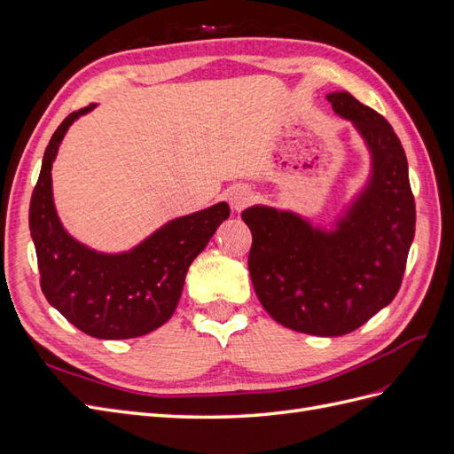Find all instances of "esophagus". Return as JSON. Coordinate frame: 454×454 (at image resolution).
<instances>
[{
	"mask_svg": "<svg viewBox=\"0 0 454 454\" xmlns=\"http://www.w3.org/2000/svg\"><path fill=\"white\" fill-rule=\"evenodd\" d=\"M229 204H231V208L232 210H237V212H240V210H244L246 206H248L252 200H254V193H252V189L250 187H246V185H237V187H232L231 191H229Z\"/></svg>",
	"mask_w": 454,
	"mask_h": 454,
	"instance_id": "esophagus-1",
	"label": "esophagus"
}]
</instances>
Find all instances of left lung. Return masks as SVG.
I'll list each match as a JSON object with an SVG mask.
<instances>
[{
    "instance_id": "1",
    "label": "left lung",
    "mask_w": 454,
    "mask_h": 454,
    "mask_svg": "<svg viewBox=\"0 0 454 454\" xmlns=\"http://www.w3.org/2000/svg\"><path fill=\"white\" fill-rule=\"evenodd\" d=\"M350 119L373 159L364 193L335 231L314 229L294 212L252 206L248 269L261 305L294 332L339 337L364 325L400 290L415 237L407 157L390 122L348 92L325 96Z\"/></svg>"
}]
</instances>
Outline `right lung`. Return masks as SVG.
Instances as JSON below:
<instances>
[{"label":"right lung","instance_id":"right-lung-1","mask_svg":"<svg viewBox=\"0 0 454 454\" xmlns=\"http://www.w3.org/2000/svg\"><path fill=\"white\" fill-rule=\"evenodd\" d=\"M92 107L67 115L45 149L30 200L39 282L49 303L83 333L96 339L142 337L170 320L189 265L231 210L219 202L172 219L125 254H98L79 244L54 210L51 168L67 129Z\"/></svg>","mask_w":454,"mask_h":454}]
</instances>
